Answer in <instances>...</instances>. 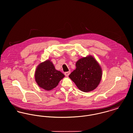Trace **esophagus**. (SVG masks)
I'll use <instances>...</instances> for the list:
<instances>
[{"label":"esophagus","instance_id":"34e87169","mask_svg":"<svg viewBox=\"0 0 133 133\" xmlns=\"http://www.w3.org/2000/svg\"><path fill=\"white\" fill-rule=\"evenodd\" d=\"M70 73H71V71H68V72H66L64 73V75L66 76H68L70 75Z\"/></svg>","mask_w":133,"mask_h":133}]
</instances>
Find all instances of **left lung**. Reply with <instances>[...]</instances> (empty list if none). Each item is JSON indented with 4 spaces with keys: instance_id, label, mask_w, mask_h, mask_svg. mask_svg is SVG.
<instances>
[{
    "instance_id": "left-lung-1",
    "label": "left lung",
    "mask_w": 133,
    "mask_h": 133,
    "mask_svg": "<svg viewBox=\"0 0 133 133\" xmlns=\"http://www.w3.org/2000/svg\"><path fill=\"white\" fill-rule=\"evenodd\" d=\"M76 66L69 77L77 88L84 92L95 90L102 75L101 68L95 58L92 55L82 57L76 62Z\"/></svg>"
}]
</instances>
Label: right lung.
I'll use <instances>...</instances> for the list:
<instances>
[{
  "label": "right lung",
  "mask_w": 133,
  "mask_h": 133,
  "mask_svg": "<svg viewBox=\"0 0 133 133\" xmlns=\"http://www.w3.org/2000/svg\"><path fill=\"white\" fill-rule=\"evenodd\" d=\"M64 75L55 69L50 60L40 63L35 72V78L38 86L46 90L50 91L56 88Z\"/></svg>",
  "instance_id": "1"
}]
</instances>
